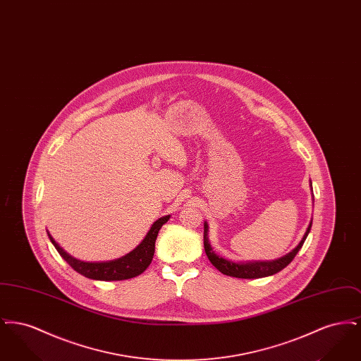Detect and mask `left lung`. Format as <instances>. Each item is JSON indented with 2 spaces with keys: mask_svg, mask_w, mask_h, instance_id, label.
<instances>
[{
  "mask_svg": "<svg viewBox=\"0 0 361 361\" xmlns=\"http://www.w3.org/2000/svg\"><path fill=\"white\" fill-rule=\"evenodd\" d=\"M310 230H311V224H309L306 234L303 235L300 243L292 250L291 253H288L284 257L279 258L275 261H267V262L262 261V262L237 264V262L227 261L224 258L219 257L218 255H215V252L212 250V247L208 242V237H207L208 235V224H204V250H206L207 257L211 261V264L224 275L233 276V277H238V279H259V277H265V276L275 275L281 269H284L298 255L300 247L303 246L305 240L309 235Z\"/></svg>",
  "mask_w": 361,
  "mask_h": 361,
  "instance_id": "1",
  "label": "left lung"
}]
</instances>
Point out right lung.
I'll use <instances>...</instances> for the list:
<instances>
[{
	"label": "right lung",
	"instance_id": "obj_1",
	"mask_svg": "<svg viewBox=\"0 0 361 361\" xmlns=\"http://www.w3.org/2000/svg\"><path fill=\"white\" fill-rule=\"evenodd\" d=\"M168 219H169V216L159 218L152 226L150 231L147 233L145 240L140 242V245L137 246V249H134L131 253H128L124 257L115 259V261H109V262H84V261L75 259L68 255L54 240L49 233L47 234H49V238L51 240L52 245L61 255V257L63 258L75 272L85 276L87 279H93V280H104V281L126 280V279H131V277L140 275L150 265L153 256H154L155 240H157L158 231L164 224L168 222Z\"/></svg>",
	"mask_w": 361,
	"mask_h": 361
}]
</instances>
